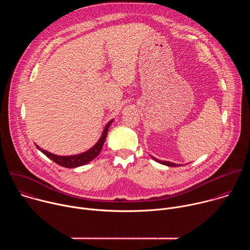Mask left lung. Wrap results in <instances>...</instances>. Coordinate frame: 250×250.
I'll return each instance as SVG.
<instances>
[{"mask_svg": "<svg viewBox=\"0 0 250 250\" xmlns=\"http://www.w3.org/2000/svg\"><path fill=\"white\" fill-rule=\"evenodd\" d=\"M151 158L152 159H154L156 162H158V163H160V164H163V165H166V166H170V167H176V166H181L180 164H176V163H172V162H170V161H161V160H158L157 158H155V157H153V156H151Z\"/></svg>", "mask_w": 250, "mask_h": 250, "instance_id": "obj_1", "label": "left lung"}]
</instances>
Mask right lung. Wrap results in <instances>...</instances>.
Masks as SVG:
<instances>
[{"mask_svg":"<svg viewBox=\"0 0 250 250\" xmlns=\"http://www.w3.org/2000/svg\"><path fill=\"white\" fill-rule=\"evenodd\" d=\"M114 120H111L108 124L105 125L101 137L99 138V140L97 141V144L91 147L89 150L83 152V153H79L76 155H69V156H60V155H56L53 154L51 152H48L47 150H43L42 149L40 146H37L38 149L41 150L44 155H46L49 159H51L52 161H54L55 163H57L60 166L66 167V168H76L82 165H85L87 163H89L90 161H92L95 157H97L99 155V153L102 150V147L104 146V139L106 137V134H108V129L110 127V125H112Z\"/></svg>","mask_w":250,"mask_h":250,"instance_id":"obj_1","label":"right lung"}]
</instances>
